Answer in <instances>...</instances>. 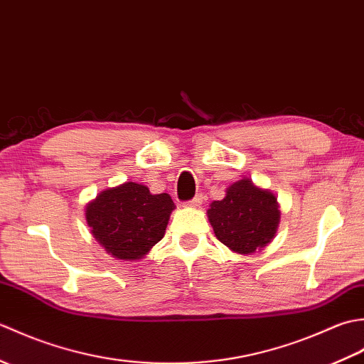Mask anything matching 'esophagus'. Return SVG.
Returning a JSON list of instances; mask_svg holds the SVG:
<instances>
[{"mask_svg":"<svg viewBox=\"0 0 364 364\" xmlns=\"http://www.w3.org/2000/svg\"><path fill=\"white\" fill-rule=\"evenodd\" d=\"M202 202H203V197L202 196H196L194 198L189 200V202L184 203V206H186V208H197V206L202 205Z\"/></svg>","mask_w":364,"mask_h":364,"instance_id":"1","label":"esophagus"}]
</instances>
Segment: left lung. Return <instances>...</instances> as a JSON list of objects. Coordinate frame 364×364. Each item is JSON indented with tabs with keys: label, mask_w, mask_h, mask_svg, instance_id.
Listing matches in <instances>:
<instances>
[{
	"label": "left lung",
	"mask_w": 364,
	"mask_h": 364,
	"mask_svg": "<svg viewBox=\"0 0 364 364\" xmlns=\"http://www.w3.org/2000/svg\"><path fill=\"white\" fill-rule=\"evenodd\" d=\"M208 219L222 244L236 253L249 255L272 241L280 223V210L272 192L244 178L231 184L223 200L211 203Z\"/></svg>",
	"instance_id": "left-lung-1"
}]
</instances>
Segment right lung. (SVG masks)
<instances>
[{"instance_id": "obj_1", "label": "right lung", "mask_w": 364, "mask_h": 364, "mask_svg": "<svg viewBox=\"0 0 364 364\" xmlns=\"http://www.w3.org/2000/svg\"><path fill=\"white\" fill-rule=\"evenodd\" d=\"M175 205L168 194H151L139 183L106 189L86 206L92 235L114 258L141 259L164 237Z\"/></svg>"}]
</instances>
